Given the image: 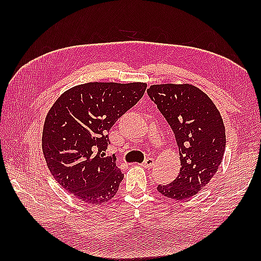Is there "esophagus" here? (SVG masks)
I'll list each match as a JSON object with an SVG mask.
<instances>
[{"label": "esophagus", "instance_id": "obj_1", "mask_svg": "<svg viewBox=\"0 0 261 261\" xmlns=\"http://www.w3.org/2000/svg\"><path fill=\"white\" fill-rule=\"evenodd\" d=\"M153 165H154L153 158H147V159L145 160V162H143V163L141 164L142 167H145V168H150V167H152Z\"/></svg>", "mask_w": 261, "mask_h": 261}]
</instances>
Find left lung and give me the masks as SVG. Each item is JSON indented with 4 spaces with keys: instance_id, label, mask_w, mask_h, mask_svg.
<instances>
[{
    "instance_id": "8db88e82",
    "label": "left lung",
    "mask_w": 261,
    "mask_h": 261,
    "mask_svg": "<svg viewBox=\"0 0 261 261\" xmlns=\"http://www.w3.org/2000/svg\"><path fill=\"white\" fill-rule=\"evenodd\" d=\"M147 92L173 129L180 159L176 179L157 190L166 197L184 201L206 186L222 163V116L212 99L191 84L151 85Z\"/></svg>"
}]
</instances>
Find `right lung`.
<instances>
[{
    "mask_svg": "<svg viewBox=\"0 0 261 261\" xmlns=\"http://www.w3.org/2000/svg\"><path fill=\"white\" fill-rule=\"evenodd\" d=\"M146 83L77 85L64 92L46 116L42 150L54 178L81 201L102 205L118 193L123 174L115 156L104 157L108 132L143 96Z\"/></svg>",
    "mask_w": 261,
    "mask_h": 261,
    "instance_id": "add662e5",
    "label": "right lung"
}]
</instances>
